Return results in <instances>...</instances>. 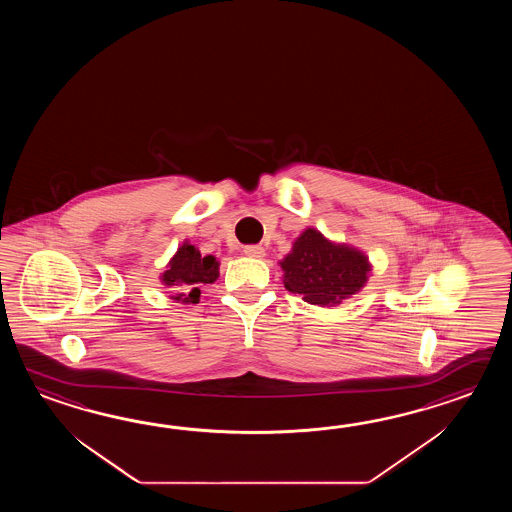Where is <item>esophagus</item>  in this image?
Here are the masks:
<instances>
[{"instance_id": "1", "label": "esophagus", "mask_w": 512, "mask_h": 512, "mask_svg": "<svg viewBox=\"0 0 512 512\" xmlns=\"http://www.w3.org/2000/svg\"><path fill=\"white\" fill-rule=\"evenodd\" d=\"M243 252L247 254V256H251V258H263L265 256V249L261 247V245H247Z\"/></svg>"}]
</instances>
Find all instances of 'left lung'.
<instances>
[{
  "label": "left lung",
  "mask_w": 512,
  "mask_h": 512,
  "mask_svg": "<svg viewBox=\"0 0 512 512\" xmlns=\"http://www.w3.org/2000/svg\"><path fill=\"white\" fill-rule=\"evenodd\" d=\"M283 285L302 294L309 304L337 305L357 293L368 280V258L346 245L327 241L318 230L307 229L294 241L282 261Z\"/></svg>",
  "instance_id": "obj_1"
}]
</instances>
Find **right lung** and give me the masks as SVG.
<instances>
[{
	"label": "right lung",
	"instance_id": "add662e5",
	"mask_svg": "<svg viewBox=\"0 0 512 512\" xmlns=\"http://www.w3.org/2000/svg\"><path fill=\"white\" fill-rule=\"evenodd\" d=\"M219 263L214 256H201L194 245L185 243L175 254L168 271H164L163 282L179 293L174 300L183 304H197L201 294V283L218 280Z\"/></svg>",
	"mask_w": 512,
	"mask_h": 512
}]
</instances>
